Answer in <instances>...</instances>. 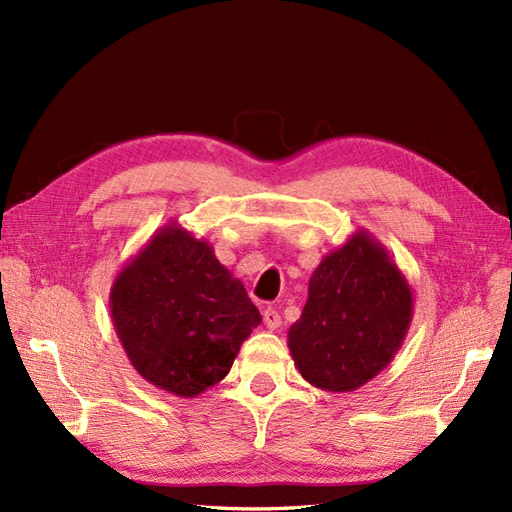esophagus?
<instances>
[{"instance_id": "obj_1", "label": "esophagus", "mask_w": 512, "mask_h": 512, "mask_svg": "<svg viewBox=\"0 0 512 512\" xmlns=\"http://www.w3.org/2000/svg\"><path fill=\"white\" fill-rule=\"evenodd\" d=\"M262 318H265L267 329H271V331H275V329L280 327V324H282V316H280V312H277V309H273V307H267L265 312H262Z\"/></svg>"}]
</instances>
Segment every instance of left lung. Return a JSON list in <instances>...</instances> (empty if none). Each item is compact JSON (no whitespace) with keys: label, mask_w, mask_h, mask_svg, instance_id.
<instances>
[{"label":"left lung","mask_w":512,"mask_h":512,"mask_svg":"<svg viewBox=\"0 0 512 512\" xmlns=\"http://www.w3.org/2000/svg\"><path fill=\"white\" fill-rule=\"evenodd\" d=\"M412 309V288L391 254L356 230L309 277L307 303L288 331L294 365L316 389H359L395 359Z\"/></svg>","instance_id":"obj_1"}]
</instances>
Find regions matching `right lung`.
<instances>
[{"instance_id": "1", "label": "right lung", "mask_w": 512, "mask_h": 512, "mask_svg": "<svg viewBox=\"0 0 512 512\" xmlns=\"http://www.w3.org/2000/svg\"><path fill=\"white\" fill-rule=\"evenodd\" d=\"M111 316L132 367L177 397H196L224 380L262 320L211 243L175 222L117 273Z\"/></svg>"}]
</instances>
